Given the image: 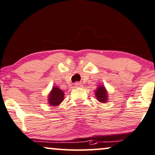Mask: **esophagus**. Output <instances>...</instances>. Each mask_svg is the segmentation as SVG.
<instances>
[{"label":"esophagus","mask_w":155,"mask_h":155,"mask_svg":"<svg viewBox=\"0 0 155 155\" xmlns=\"http://www.w3.org/2000/svg\"><path fill=\"white\" fill-rule=\"evenodd\" d=\"M74 86L77 87H80L83 86V84H81V83H79V82H76L74 84Z\"/></svg>","instance_id":"esophagus-1"}]
</instances>
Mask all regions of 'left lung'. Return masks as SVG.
<instances>
[{
    "mask_svg": "<svg viewBox=\"0 0 155 155\" xmlns=\"http://www.w3.org/2000/svg\"><path fill=\"white\" fill-rule=\"evenodd\" d=\"M96 96L97 99L100 102H106L107 100V93L106 91L105 87L104 86L99 87L96 91Z\"/></svg>",
    "mask_w": 155,
    "mask_h": 155,
    "instance_id": "obj_1",
    "label": "left lung"
}]
</instances>
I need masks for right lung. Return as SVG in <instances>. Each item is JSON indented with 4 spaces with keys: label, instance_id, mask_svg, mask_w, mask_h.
I'll use <instances>...</instances> for the list:
<instances>
[{
    "label": "right lung",
    "instance_id": "obj_1",
    "mask_svg": "<svg viewBox=\"0 0 155 155\" xmlns=\"http://www.w3.org/2000/svg\"><path fill=\"white\" fill-rule=\"evenodd\" d=\"M64 92L58 87H53L48 97V102L51 106H57L63 101Z\"/></svg>",
    "mask_w": 155,
    "mask_h": 155
}]
</instances>
